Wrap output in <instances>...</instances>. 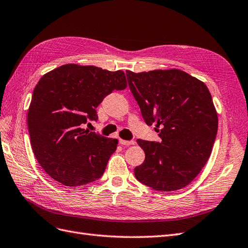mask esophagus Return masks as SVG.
<instances>
[{"label":"esophagus","mask_w":248,"mask_h":248,"mask_svg":"<svg viewBox=\"0 0 248 248\" xmlns=\"http://www.w3.org/2000/svg\"><path fill=\"white\" fill-rule=\"evenodd\" d=\"M119 143L122 145H125V146H129V145H133L135 144V141L133 140H124V139H119Z\"/></svg>","instance_id":"esophagus-1"}]
</instances>
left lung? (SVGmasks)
<instances>
[{
  "label": "left lung",
  "instance_id": "1",
  "mask_svg": "<svg viewBox=\"0 0 248 248\" xmlns=\"http://www.w3.org/2000/svg\"><path fill=\"white\" fill-rule=\"evenodd\" d=\"M129 87L146 124H155L160 142L138 139L145 160L136 179L157 191L179 190L192 182L209 160L218 117L206 84L180 69L126 70Z\"/></svg>",
  "mask_w": 248,
  "mask_h": 248
}]
</instances>
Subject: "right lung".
<instances>
[{"mask_svg": "<svg viewBox=\"0 0 248 248\" xmlns=\"http://www.w3.org/2000/svg\"><path fill=\"white\" fill-rule=\"evenodd\" d=\"M126 87L124 73L65 64L42 76L34 88L28 129L35 158L52 179L68 187L103 175L117 139L83 129L97 120L96 107L113 90Z\"/></svg>", "mask_w": 248, "mask_h": 248, "instance_id": "1", "label": "right lung"}]
</instances>
